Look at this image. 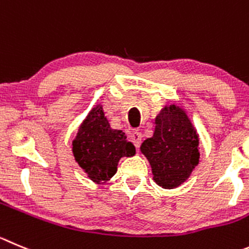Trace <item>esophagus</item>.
Returning a JSON list of instances; mask_svg holds the SVG:
<instances>
[{"label":"esophagus","instance_id":"34e87169","mask_svg":"<svg viewBox=\"0 0 249 249\" xmlns=\"http://www.w3.org/2000/svg\"><path fill=\"white\" fill-rule=\"evenodd\" d=\"M141 140H142V135H141V132H139V131L132 132V134H131V141L135 143L136 147H140Z\"/></svg>","mask_w":249,"mask_h":249}]
</instances>
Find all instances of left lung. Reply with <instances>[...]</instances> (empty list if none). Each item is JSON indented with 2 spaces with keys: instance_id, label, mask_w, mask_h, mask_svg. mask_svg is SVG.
<instances>
[{
  "instance_id": "obj_1",
  "label": "left lung",
  "mask_w": 249,
  "mask_h": 249,
  "mask_svg": "<svg viewBox=\"0 0 249 249\" xmlns=\"http://www.w3.org/2000/svg\"><path fill=\"white\" fill-rule=\"evenodd\" d=\"M199 134L187 111L177 104L162 108L155 131L140 146L152 178L163 189L178 188L190 177L200 159Z\"/></svg>"
}]
</instances>
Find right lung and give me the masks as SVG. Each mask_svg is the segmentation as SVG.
<instances>
[{
	"label": "right lung",
	"mask_w": 249,
	"mask_h": 249,
	"mask_svg": "<svg viewBox=\"0 0 249 249\" xmlns=\"http://www.w3.org/2000/svg\"><path fill=\"white\" fill-rule=\"evenodd\" d=\"M72 153L93 183L106 184L117 173L120 160L134 156L136 150L123 130L110 126L103 106L98 103L81 123L72 141Z\"/></svg>",
	"instance_id": "right-lung-1"
}]
</instances>
